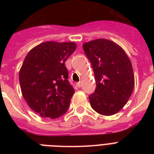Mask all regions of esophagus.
Listing matches in <instances>:
<instances>
[{
	"mask_svg": "<svg viewBox=\"0 0 154 154\" xmlns=\"http://www.w3.org/2000/svg\"><path fill=\"white\" fill-rule=\"evenodd\" d=\"M82 82H77V87H79V88H80V87H82Z\"/></svg>",
	"mask_w": 154,
	"mask_h": 154,
	"instance_id": "1",
	"label": "esophagus"
}]
</instances>
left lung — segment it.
Instances as JSON below:
<instances>
[{"mask_svg":"<svg viewBox=\"0 0 154 154\" xmlns=\"http://www.w3.org/2000/svg\"><path fill=\"white\" fill-rule=\"evenodd\" d=\"M93 68L97 87L89 97L91 106L102 116H112L125 106L134 87L129 57L119 45L97 38L82 44Z\"/></svg>","mask_w":154,"mask_h":154,"instance_id":"left-lung-1","label":"left lung"}]
</instances>
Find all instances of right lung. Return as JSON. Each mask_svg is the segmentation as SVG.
<instances>
[{"label":"right lung","mask_w":154,"mask_h":154,"mask_svg":"<svg viewBox=\"0 0 154 154\" xmlns=\"http://www.w3.org/2000/svg\"><path fill=\"white\" fill-rule=\"evenodd\" d=\"M77 44L47 41L33 48L23 62L19 79L28 106L44 118L56 119L67 112L75 90L67 78V57Z\"/></svg>","instance_id":"right-lung-1"}]
</instances>
